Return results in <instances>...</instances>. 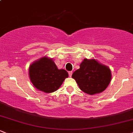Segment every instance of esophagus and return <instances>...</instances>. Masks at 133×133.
I'll return each mask as SVG.
<instances>
[{
  "label": "esophagus",
  "instance_id": "1",
  "mask_svg": "<svg viewBox=\"0 0 133 133\" xmlns=\"http://www.w3.org/2000/svg\"><path fill=\"white\" fill-rule=\"evenodd\" d=\"M72 71H70V72H68V75H69L70 77H72Z\"/></svg>",
  "mask_w": 133,
  "mask_h": 133
}]
</instances>
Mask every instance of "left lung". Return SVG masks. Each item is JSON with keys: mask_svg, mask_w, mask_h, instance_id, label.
Segmentation results:
<instances>
[{"mask_svg": "<svg viewBox=\"0 0 133 133\" xmlns=\"http://www.w3.org/2000/svg\"><path fill=\"white\" fill-rule=\"evenodd\" d=\"M112 74L110 68L95 59H84L80 68L72 74L79 88L89 95L103 92L109 85Z\"/></svg>", "mask_w": 133, "mask_h": 133, "instance_id": "left-lung-1", "label": "left lung"}]
</instances>
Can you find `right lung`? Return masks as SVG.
Instances as JSON below:
<instances>
[{"mask_svg":"<svg viewBox=\"0 0 133 133\" xmlns=\"http://www.w3.org/2000/svg\"><path fill=\"white\" fill-rule=\"evenodd\" d=\"M30 81L37 89L50 93L56 91L68 77L65 70H59L52 59L44 57L30 66Z\"/></svg>","mask_w":133,"mask_h":133,"instance_id":"right-lung-1","label":"right lung"}]
</instances>
